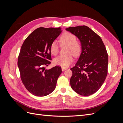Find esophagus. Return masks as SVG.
I'll return each instance as SVG.
<instances>
[{"instance_id": "esophagus-1", "label": "esophagus", "mask_w": 123, "mask_h": 123, "mask_svg": "<svg viewBox=\"0 0 123 123\" xmlns=\"http://www.w3.org/2000/svg\"><path fill=\"white\" fill-rule=\"evenodd\" d=\"M67 69V68H62V71H64L65 70H66Z\"/></svg>"}]
</instances>
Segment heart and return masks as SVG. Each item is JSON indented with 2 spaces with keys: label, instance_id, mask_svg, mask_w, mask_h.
I'll use <instances>...</instances> for the list:
<instances>
[{
  "label": "heart",
  "instance_id": "obj_1",
  "mask_svg": "<svg viewBox=\"0 0 123 123\" xmlns=\"http://www.w3.org/2000/svg\"><path fill=\"white\" fill-rule=\"evenodd\" d=\"M76 37L74 34L66 32L63 33L60 37V43L62 46H68L66 53L68 54L59 55L54 59L53 62L55 65L66 68L71 64L73 61L72 54L77 56L81 52V47L80 43L76 42ZM59 51V46L57 42L54 41L50 46L51 53L54 55H56Z\"/></svg>",
  "mask_w": 123,
  "mask_h": 123
}]
</instances>
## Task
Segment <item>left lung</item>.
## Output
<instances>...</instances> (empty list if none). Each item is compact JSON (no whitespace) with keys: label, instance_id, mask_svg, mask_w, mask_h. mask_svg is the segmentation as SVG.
Returning <instances> with one entry per match:
<instances>
[{"label":"left lung","instance_id":"left-lung-1","mask_svg":"<svg viewBox=\"0 0 123 123\" xmlns=\"http://www.w3.org/2000/svg\"><path fill=\"white\" fill-rule=\"evenodd\" d=\"M81 44V54L72 68L70 83L73 90L83 96L94 94L101 87L107 75L108 56L100 37L86 25L66 28Z\"/></svg>","mask_w":123,"mask_h":123}]
</instances>
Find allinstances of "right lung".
I'll list each match as a JSON object with an SVG mask.
<instances>
[{"mask_svg":"<svg viewBox=\"0 0 123 123\" xmlns=\"http://www.w3.org/2000/svg\"><path fill=\"white\" fill-rule=\"evenodd\" d=\"M61 28L36 29L26 38L18 58V67L23 83L28 91L35 96H44L52 92L62 73L61 67L45 70L50 64V46L61 34Z\"/></svg>","mask_w":123,"mask_h":123,"instance_id":"add662e5","label":"right lung"}]
</instances>
